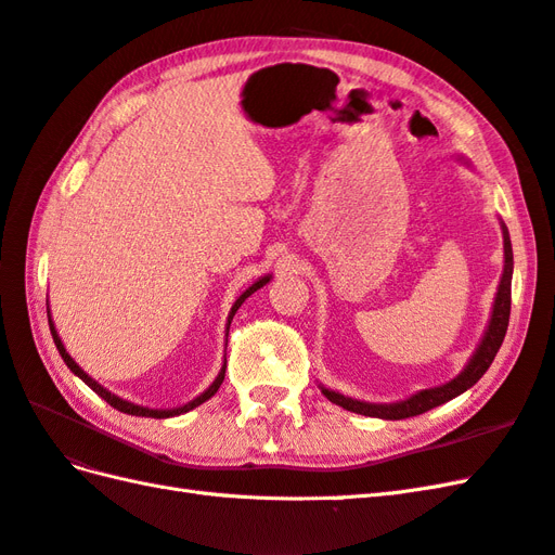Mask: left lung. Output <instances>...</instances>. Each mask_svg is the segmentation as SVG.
I'll return each instance as SVG.
<instances>
[{
	"mask_svg": "<svg viewBox=\"0 0 555 555\" xmlns=\"http://www.w3.org/2000/svg\"><path fill=\"white\" fill-rule=\"evenodd\" d=\"M504 256H506L504 275H502V282H499V292H496L494 308H492L490 327H488V332H485V339L480 341L476 353H473L470 362L466 364V370L459 374L456 379H452L450 384H444V386H438V388L422 390V393H416V396L402 400V402H396V404H367V402H360V400L334 393V390H327V388H322V396L327 398L330 402L339 404V408H344L348 412H356V414L379 416V418H408V416L424 414L428 410L438 408V404L456 398L459 393H464L466 388H470L473 384L480 379L485 372H488V367H490L494 356H496V350L502 348V341H504L506 330H508L513 249H511V237H508L506 225H504Z\"/></svg>",
	"mask_w": 555,
	"mask_h": 555,
	"instance_id": "obj_1",
	"label": "left lung"
}]
</instances>
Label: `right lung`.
I'll return each mask as SVG.
<instances>
[{"mask_svg":"<svg viewBox=\"0 0 555 555\" xmlns=\"http://www.w3.org/2000/svg\"><path fill=\"white\" fill-rule=\"evenodd\" d=\"M270 278H261L259 282H254V285L245 292V294H242L240 296V299L235 301V306L231 308V315H228V330H231V322H233V315L237 313V308L242 306V304H245V299H247V296H251L256 289H261L263 285H266V282H268ZM49 330H51V336H53V344H56V348H59V353H61V358H63V362L67 364V367H70V372H75L77 376H79V379H82L91 390H96V393L107 402V404H111V408H115V410H119V412H125V414H131V416H153V418H169V416H179V414H183V412H191L193 408H197V404H202V402H205V400H209L214 393H216V390H219L221 388V384H223V376H225V364H223V370L219 372V376H216V382L205 390V393H202L199 398H195V400H191V402H188V404H183V408H176V410H147V408H141V404H133V402H127V400H121V398H117V396H113L111 393V390H105L103 386H99L96 382H93L91 379V376L82 370V367H79V364L70 358V356H67V350L63 348V344H61V339H59V334H56V327H53V322L49 320Z\"/></svg>","mask_w":555,"mask_h":555,"instance_id":"add662e5","label":"right lung"}]
</instances>
